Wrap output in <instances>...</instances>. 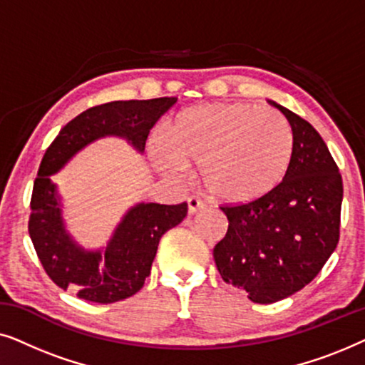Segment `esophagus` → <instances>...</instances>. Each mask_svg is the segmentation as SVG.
<instances>
[{
	"label": "esophagus",
	"instance_id": "34e87169",
	"mask_svg": "<svg viewBox=\"0 0 365 365\" xmlns=\"http://www.w3.org/2000/svg\"><path fill=\"white\" fill-rule=\"evenodd\" d=\"M204 206H206V204H204L202 199H199L197 196H189L187 197V211H189V214L201 211V209H204Z\"/></svg>",
	"mask_w": 365,
	"mask_h": 365
}]
</instances>
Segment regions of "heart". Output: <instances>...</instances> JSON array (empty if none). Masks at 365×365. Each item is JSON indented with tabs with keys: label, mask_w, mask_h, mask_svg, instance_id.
<instances>
[{
	"label": "heart",
	"mask_w": 365,
	"mask_h": 365,
	"mask_svg": "<svg viewBox=\"0 0 365 365\" xmlns=\"http://www.w3.org/2000/svg\"><path fill=\"white\" fill-rule=\"evenodd\" d=\"M294 131L286 116L251 103L204 104L179 113L153 158L181 176L186 163L201 164L204 187L227 204H247L281 186L294 158Z\"/></svg>",
	"instance_id": "obj_1"
}]
</instances>
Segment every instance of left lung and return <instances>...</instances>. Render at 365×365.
<instances>
[{"instance_id":"obj_1","label":"left lung","mask_w":365,"mask_h":365,"mask_svg":"<svg viewBox=\"0 0 365 365\" xmlns=\"http://www.w3.org/2000/svg\"><path fill=\"white\" fill-rule=\"evenodd\" d=\"M272 104L292 126L291 169L269 196L221 206L229 227L214 247L222 281L257 304L292 296L321 272L337 247L344 194L321 134L296 113Z\"/></svg>"}]
</instances>
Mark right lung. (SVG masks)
<instances>
[{"instance_id":"obj_1","label":"right lung","mask_w":365,"mask_h":365,"mask_svg":"<svg viewBox=\"0 0 365 365\" xmlns=\"http://www.w3.org/2000/svg\"><path fill=\"white\" fill-rule=\"evenodd\" d=\"M178 98L113 101L89 108L64 126L44 153L34 179L28 231L49 279L79 299L111 304L131 297L151 272L159 239L186 217L187 204H136L129 209L101 251H84L64 229L56 186L58 173L78 151L104 136L128 139L139 153L159 118Z\"/></svg>"}]
</instances>
